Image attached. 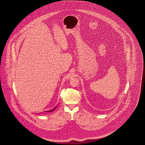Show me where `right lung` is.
I'll return each mask as SVG.
<instances>
[{
	"label": "right lung",
	"mask_w": 145,
	"mask_h": 145,
	"mask_svg": "<svg viewBox=\"0 0 145 145\" xmlns=\"http://www.w3.org/2000/svg\"><path fill=\"white\" fill-rule=\"evenodd\" d=\"M56 108V107H55V108H54V109H52V110H49V111H48V112H52V111H53V110H54V109H55V108Z\"/></svg>",
	"instance_id": "1"
}]
</instances>
